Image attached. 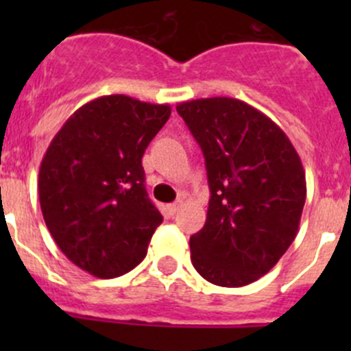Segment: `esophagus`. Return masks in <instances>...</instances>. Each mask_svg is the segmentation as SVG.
<instances>
[{
    "label": "esophagus",
    "instance_id": "obj_1",
    "mask_svg": "<svg viewBox=\"0 0 351 351\" xmlns=\"http://www.w3.org/2000/svg\"><path fill=\"white\" fill-rule=\"evenodd\" d=\"M182 207H183V200H176L175 204H169L168 205V212L171 215H175L176 212H180V208H182Z\"/></svg>",
    "mask_w": 351,
    "mask_h": 351
}]
</instances>
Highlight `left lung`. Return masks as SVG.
I'll list each match as a JSON object with an SVG mask.
<instances>
[{
    "label": "left lung",
    "instance_id": "8db88e82",
    "mask_svg": "<svg viewBox=\"0 0 351 351\" xmlns=\"http://www.w3.org/2000/svg\"><path fill=\"white\" fill-rule=\"evenodd\" d=\"M207 168V219L190 238L207 282L243 287L278 263L299 231L306 173L284 130L260 110L228 97L176 105Z\"/></svg>",
    "mask_w": 351,
    "mask_h": 351
}]
</instances>
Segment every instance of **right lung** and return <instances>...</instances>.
<instances>
[{"instance_id": "add662e5", "label": "right lung", "mask_w": 351, "mask_h": 351, "mask_svg": "<svg viewBox=\"0 0 351 351\" xmlns=\"http://www.w3.org/2000/svg\"><path fill=\"white\" fill-rule=\"evenodd\" d=\"M171 115L125 95L77 108L49 144L38 171L45 226L81 270L115 278L147 253L162 215L144 186L143 156Z\"/></svg>"}]
</instances>
